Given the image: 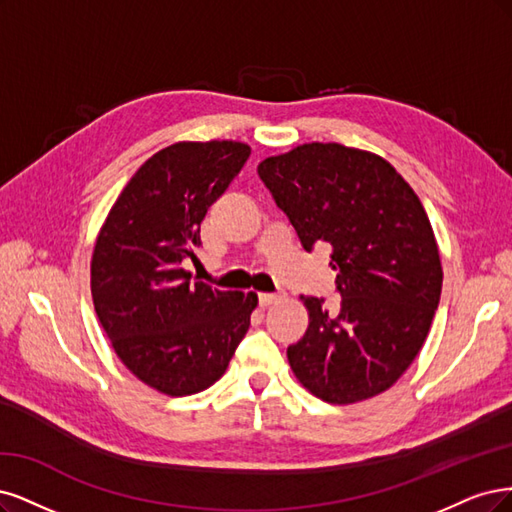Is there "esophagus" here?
<instances>
[{
  "mask_svg": "<svg viewBox=\"0 0 512 512\" xmlns=\"http://www.w3.org/2000/svg\"><path fill=\"white\" fill-rule=\"evenodd\" d=\"M278 298H280V293H259V304L266 308V306L274 304Z\"/></svg>",
  "mask_w": 512,
  "mask_h": 512,
  "instance_id": "esophagus-1",
  "label": "esophagus"
}]
</instances>
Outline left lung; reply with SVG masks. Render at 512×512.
<instances>
[{"mask_svg": "<svg viewBox=\"0 0 512 512\" xmlns=\"http://www.w3.org/2000/svg\"><path fill=\"white\" fill-rule=\"evenodd\" d=\"M259 178L306 251L332 246L338 312L304 298L308 329L287 349L298 381L329 404L387 391L415 361L442 291L434 229L389 161L336 142L259 163Z\"/></svg>", "mask_w": 512, "mask_h": 512, "instance_id": "left-lung-1", "label": "left lung"}]
</instances>
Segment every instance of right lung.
I'll return each instance as SVG.
<instances>
[{"label": "right lung", "mask_w": 512, "mask_h": 512, "mask_svg": "<svg viewBox=\"0 0 512 512\" xmlns=\"http://www.w3.org/2000/svg\"><path fill=\"white\" fill-rule=\"evenodd\" d=\"M251 155L232 140L176 142L131 176L91 259V295L114 353L142 383L191 395L225 374L257 293L219 291L183 268L208 208Z\"/></svg>", "instance_id": "obj_1"}]
</instances>
